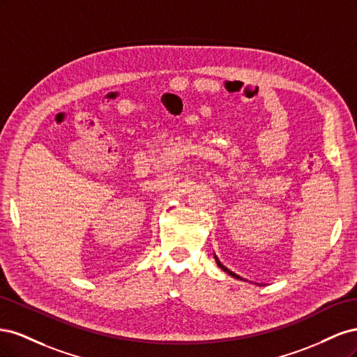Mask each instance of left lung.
I'll list each match as a JSON object with an SVG mask.
<instances>
[{"label": "left lung", "mask_w": 357, "mask_h": 357, "mask_svg": "<svg viewBox=\"0 0 357 357\" xmlns=\"http://www.w3.org/2000/svg\"><path fill=\"white\" fill-rule=\"evenodd\" d=\"M214 259H215V262H218V266H219L220 269H223V271H225L226 274H229V275H231V277H234V278H238V280H243V278H241L240 275H236L235 273L229 271V269H228V268H226V266H223V265H222V262L219 261V259H218V256H215V255H214Z\"/></svg>", "instance_id": "1"}]
</instances>
